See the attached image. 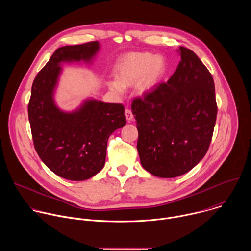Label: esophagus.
<instances>
[{"label":"esophagus","instance_id":"34e87169","mask_svg":"<svg viewBox=\"0 0 251 251\" xmlns=\"http://www.w3.org/2000/svg\"><path fill=\"white\" fill-rule=\"evenodd\" d=\"M125 116H126V119L128 120V122H130L132 119H133V114H132V111L130 109H125Z\"/></svg>","mask_w":251,"mask_h":251}]
</instances>
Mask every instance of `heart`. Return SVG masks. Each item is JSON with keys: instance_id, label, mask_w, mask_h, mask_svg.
<instances>
[{"instance_id": "1", "label": "heart", "mask_w": 251, "mask_h": 251, "mask_svg": "<svg viewBox=\"0 0 251 251\" xmlns=\"http://www.w3.org/2000/svg\"><path fill=\"white\" fill-rule=\"evenodd\" d=\"M166 61L161 55L148 52H133L126 55L116 67L117 81L108 82V87L116 94L137 83L139 94L144 95L155 88L166 73Z\"/></svg>"}]
</instances>
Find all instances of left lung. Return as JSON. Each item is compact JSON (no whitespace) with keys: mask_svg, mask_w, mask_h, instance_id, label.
I'll return each instance as SVG.
<instances>
[{"mask_svg":"<svg viewBox=\"0 0 251 251\" xmlns=\"http://www.w3.org/2000/svg\"><path fill=\"white\" fill-rule=\"evenodd\" d=\"M177 51L181 61L167 83L135 98L131 107L141 164L160 177L184 175L200 163L218 113L208 69L191 50L180 47Z\"/></svg>","mask_w":251,"mask_h":251,"instance_id":"obj_1","label":"left lung"}]
</instances>
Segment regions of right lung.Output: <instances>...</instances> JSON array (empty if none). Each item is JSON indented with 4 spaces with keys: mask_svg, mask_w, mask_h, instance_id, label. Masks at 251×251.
<instances>
[{
    "mask_svg": "<svg viewBox=\"0 0 251 251\" xmlns=\"http://www.w3.org/2000/svg\"><path fill=\"white\" fill-rule=\"evenodd\" d=\"M99 48L90 42L57 49L31 86L27 112L34 149L51 172L70 181L87 180L102 170L108 138L126 124L122 104L87 99L64 112L54 103L60 62H89Z\"/></svg>",
    "mask_w": 251,
    "mask_h": 251,
    "instance_id": "obj_1",
    "label": "right lung"
}]
</instances>
